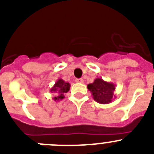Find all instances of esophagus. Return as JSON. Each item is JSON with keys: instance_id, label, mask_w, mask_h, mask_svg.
<instances>
[{"instance_id": "obj_1", "label": "esophagus", "mask_w": 154, "mask_h": 154, "mask_svg": "<svg viewBox=\"0 0 154 154\" xmlns=\"http://www.w3.org/2000/svg\"><path fill=\"white\" fill-rule=\"evenodd\" d=\"M75 82H78V83H83V79H75Z\"/></svg>"}]
</instances>
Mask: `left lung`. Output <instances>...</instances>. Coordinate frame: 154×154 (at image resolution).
I'll return each mask as SVG.
<instances>
[{"mask_svg": "<svg viewBox=\"0 0 154 154\" xmlns=\"http://www.w3.org/2000/svg\"><path fill=\"white\" fill-rule=\"evenodd\" d=\"M87 87L92 92L94 100L101 104H109L116 97L114 95L115 84L104 81L101 78L96 79L92 83L89 84Z\"/></svg>", "mask_w": 154, "mask_h": 154, "instance_id": "8db88e82", "label": "left lung"}]
</instances>
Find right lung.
<instances>
[{
	"label": "right lung",
	"instance_id": "right-lung-1",
	"mask_svg": "<svg viewBox=\"0 0 154 154\" xmlns=\"http://www.w3.org/2000/svg\"><path fill=\"white\" fill-rule=\"evenodd\" d=\"M70 86L71 85L69 82H66L62 79H58L55 85H53L50 89V92L56 94V96L52 99L53 100L58 102L64 99L65 98L64 94L69 92L70 89Z\"/></svg>",
	"mask_w": 154,
	"mask_h": 154
}]
</instances>
